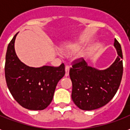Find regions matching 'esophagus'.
Returning a JSON list of instances; mask_svg holds the SVG:
<instances>
[{"mask_svg": "<svg viewBox=\"0 0 130 130\" xmlns=\"http://www.w3.org/2000/svg\"><path fill=\"white\" fill-rule=\"evenodd\" d=\"M69 75V67L66 66L65 67V76H68Z\"/></svg>", "mask_w": 130, "mask_h": 130, "instance_id": "34e87169", "label": "esophagus"}]
</instances>
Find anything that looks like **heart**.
Here are the masks:
<instances>
[{
	"mask_svg": "<svg viewBox=\"0 0 130 130\" xmlns=\"http://www.w3.org/2000/svg\"><path fill=\"white\" fill-rule=\"evenodd\" d=\"M82 48V45L80 44H74L65 49V53L67 55H73L78 53Z\"/></svg>",
	"mask_w": 130,
	"mask_h": 130,
	"instance_id": "1",
	"label": "heart"
}]
</instances>
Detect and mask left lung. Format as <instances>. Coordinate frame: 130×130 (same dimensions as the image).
Wrapping results in <instances>:
<instances>
[{
  "label": "left lung",
  "mask_w": 130,
  "mask_h": 130,
  "mask_svg": "<svg viewBox=\"0 0 130 130\" xmlns=\"http://www.w3.org/2000/svg\"><path fill=\"white\" fill-rule=\"evenodd\" d=\"M114 46L118 56L110 67L99 70L88 66L82 59L69 71L72 81L71 98L78 108L93 110L104 106L111 101L120 85L123 73L121 46L116 39Z\"/></svg>",
  "instance_id": "8db88e82"
}]
</instances>
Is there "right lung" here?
<instances>
[{
    "mask_svg": "<svg viewBox=\"0 0 130 130\" xmlns=\"http://www.w3.org/2000/svg\"><path fill=\"white\" fill-rule=\"evenodd\" d=\"M18 32L9 43L5 56V76L9 91L19 104L32 110H42L51 103L58 82L65 74L59 67H30L22 63L15 50Z\"/></svg>",
    "mask_w": 130,
    "mask_h": 130,
    "instance_id": "right-lung-1",
    "label": "right lung"
}]
</instances>
